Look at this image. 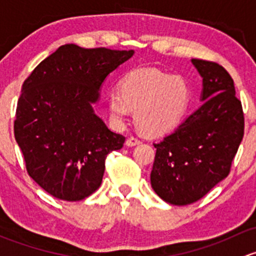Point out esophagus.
I'll return each mask as SVG.
<instances>
[{
  "label": "esophagus",
  "mask_w": 256,
  "mask_h": 256,
  "mask_svg": "<svg viewBox=\"0 0 256 256\" xmlns=\"http://www.w3.org/2000/svg\"><path fill=\"white\" fill-rule=\"evenodd\" d=\"M142 141L140 140L138 138H135V136H131V138H128V140H126V146L131 147V146H136V144H140Z\"/></svg>",
  "instance_id": "esophagus-1"
}]
</instances>
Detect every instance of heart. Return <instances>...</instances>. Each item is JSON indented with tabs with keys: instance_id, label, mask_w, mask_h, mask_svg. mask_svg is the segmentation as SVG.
Listing matches in <instances>:
<instances>
[{
	"instance_id": "b5f03b06",
	"label": "heart",
	"mask_w": 256,
	"mask_h": 256,
	"mask_svg": "<svg viewBox=\"0 0 256 256\" xmlns=\"http://www.w3.org/2000/svg\"><path fill=\"white\" fill-rule=\"evenodd\" d=\"M190 102V86L180 76L142 68L120 82V90H110L106 106L115 125L126 122L131 110L136 125L150 135L171 131L178 125Z\"/></svg>"
}]
</instances>
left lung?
<instances>
[{
  "label": "left lung",
  "instance_id": "1",
  "mask_svg": "<svg viewBox=\"0 0 256 256\" xmlns=\"http://www.w3.org/2000/svg\"><path fill=\"white\" fill-rule=\"evenodd\" d=\"M203 78L204 102L172 134L154 144L151 186L170 204L194 203L230 172L244 136V114L228 72L192 59Z\"/></svg>",
  "mask_w": 256,
  "mask_h": 256
}]
</instances>
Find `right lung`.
Here are the masks:
<instances>
[{"mask_svg": "<svg viewBox=\"0 0 256 256\" xmlns=\"http://www.w3.org/2000/svg\"><path fill=\"white\" fill-rule=\"evenodd\" d=\"M134 50L64 44L40 62L22 85L14 138L28 174L58 200L76 202L100 187L108 154L120 150L94 112L100 88Z\"/></svg>", "mask_w": 256, "mask_h": 256, "instance_id": "add662e5", "label": "right lung"}]
</instances>
